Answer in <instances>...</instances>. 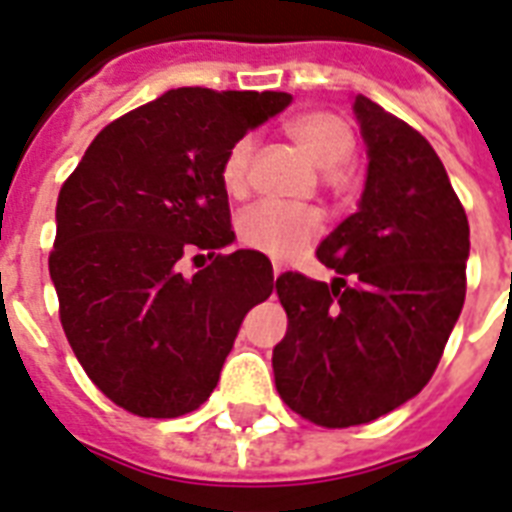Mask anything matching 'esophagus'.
I'll return each instance as SVG.
<instances>
[{
    "mask_svg": "<svg viewBox=\"0 0 512 512\" xmlns=\"http://www.w3.org/2000/svg\"><path fill=\"white\" fill-rule=\"evenodd\" d=\"M279 273H282V268H273V279H279Z\"/></svg>",
    "mask_w": 512,
    "mask_h": 512,
    "instance_id": "obj_1",
    "label": "esophagus"
}]
</instances>
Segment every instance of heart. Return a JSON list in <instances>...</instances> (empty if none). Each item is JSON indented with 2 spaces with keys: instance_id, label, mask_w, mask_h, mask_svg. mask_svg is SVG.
<instances>
[{
  "instance_id": "obj_1",
  "label": "heart",
  "mask_w": 512,
  "mask_h": 512,
  "mask_svg": "<svg viewBox=\"0 0 512 512\" xmlns=\"http://www.w3.org/2000/svg\"><path fill=\"white\" fill-rule=\"evenodd\" d=\"M287 136L298 144L300 152L314 163L319 171H338L354 158L357 136L351 126L335 112L314 109L292 117L284 126ZM255 150L252 136H241L230 144L220 166V182L228 195H241L247 187V169ZM338 174H333V179ZM319 214L311 209H292L279 204L247 206L236 220L241 244L257 249L273 260H292L306 252L319 236Z\"/></svg>"
}]
</instances>
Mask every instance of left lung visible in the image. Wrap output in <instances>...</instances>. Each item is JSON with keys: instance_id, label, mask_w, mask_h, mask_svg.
<instances>
[{"instance_id": "obj_1", "label": "left lung", "mask_w": 512, "mask_h": 512, "mask_svg": "<svg viewBox=\"0 0 512 512\" xmlns=\"http://www.w3.org/2000/svg\"><path fill=\"white\" fill-rule=\"evenodd\" d=\"M368 147L357 212L317 247L333 282L282 273L287 335L273 346L276 389L322 427H354L424 389L464 306L470 225L424 136L354 96ZM343 275H354L351 288Z\"/></svg>"}]
</instances>
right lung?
<instances>
[{
  "label": "right lung",
  "instance_id": "right-lung-1",
  "mask_svg": "<svg viewBox=\"0 0 512 512\" xmlns=\"http://www.w3.org/2000/svg\"><path fill=\"white\" fill-rule=\"evenodd\" d=\"M290 101L279 91L163 93L109 123L61 187L50 252L61 325L120 408L147 419L195 411L247 311L273 292L263 252L217 255L236 241L220 166L230 144ZM185 251H209L213 263L182 277Z\"/></svg>",
  "mask_w": 512,
  "mask_h": 512
}]
</instances>
